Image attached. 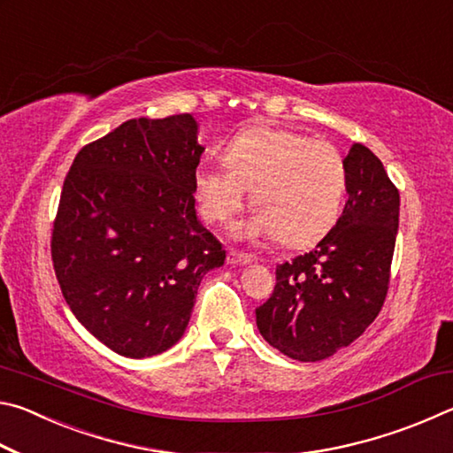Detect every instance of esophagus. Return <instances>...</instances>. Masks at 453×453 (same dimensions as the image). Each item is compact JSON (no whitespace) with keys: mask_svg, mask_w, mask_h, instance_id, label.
Wrapping results in <instances>:
<instances>
[{"mask_svg":"<svg viewBox=\"0 0 453 453\" xmlns=\"http://www.w3.org/2000/svg\"><path fill=\"white\" fill-rule=\"evenodd\" d=\"M254 262L251 259V256H245V254H240V251H227V264L229 265H248Z\"/></svg>","mask_w":453,"mask_h":453,"instance_id":"1","label":"esophagus"}]
</instances>
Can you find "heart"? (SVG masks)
<instances>
[{
	"label": "heart",
	"instance_id": "obj_1",
	"mask_svg": "<svg viewBox=\"0 0 453 453\" xmlns=\"http://www.w3.org/2000/svg\"><path fill=\"white\" fill-rule=\"evenodd\" d=\"M226 164H202L194 189L203 218L226 221L251 189L256 216L235 227L237 237H273L303 248L321 240L340 216L346 162L326 140L275 127H251L226 148Z\"/></svg>",
	"mask_w": 453,
	"mask_h": 453
}]
</instances>
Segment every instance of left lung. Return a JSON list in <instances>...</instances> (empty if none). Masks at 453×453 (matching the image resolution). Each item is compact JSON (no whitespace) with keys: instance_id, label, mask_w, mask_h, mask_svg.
Masks as SVG:
<instances>
[{"instance_id":"1","label":"left lung","mask_w":453,"mask_h":453,"mask_svg":"<svg viewBox=\"0 0 453 453\" xmlns=\"http://www.w3.org/2000/svg\"><path fill=\"white\" fill-rule=\"evenodd\" d=\"M348 202L310 254L275 270L273 294L256 310L264 340L297 362L348 348L378 316L388 294L400 191L362 143L346 159Z\"/></svg>"}]
</instances>
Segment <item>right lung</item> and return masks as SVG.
<instances>
[{
    "mask_svg": "<svg viewBox=\"0 0 453 453\" xmlns=\"http://www.w3.org/2000/svg\"><path fill=\"white\" fill-rule=\"evenodd\" d=\"M189 113L129 119L75 156L61 189L51 257L67 305L124 357L181 340L221 243L196 211L203 145Z\"/></svg>",
    "mask_w": 453,
    "mask_h": 453,
    "instance_id": "add662e5",
    "label": "right lung"
}]
</instances>
